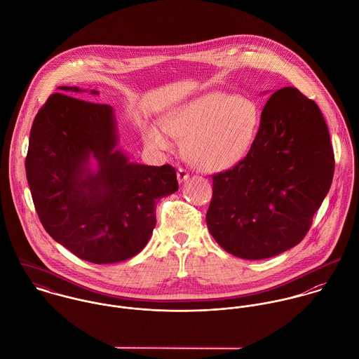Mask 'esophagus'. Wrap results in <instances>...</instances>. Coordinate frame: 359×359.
<instances>
[{"mask_svg":"<svg viewBox=\"0 0 359 359\" xmlns=\"http://www.w3.org/2000/svg\"><path fill=\"white\" fill-rule=\"evenodd\" d=\"M177 178H178V182L182 184V182H185V181L189 178V172H188L185 168L180 167V168L177 170Z\"/></svg>","mask_w":359,"mask_h":359,"instance_id":"34e87169","label":"esophagus"}]
</instances>
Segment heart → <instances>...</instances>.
Returning <instances> with one entry per match:
<instances>
[{
    "label": "heart",
    "mask_w": 359,
    "mask_h": 359,
    "mask_svg": "<svg viewBox=\"0 0 359 359\" xmlns=\"http://www.w3.org/2000/svg\"><path fill=\"white\" fill-rule=\"evenodd\" d=\"M261 114L257 103L226 93H208L181 103L161 118V127H145V141L157 149H170L168 135L184 140V152L192 165L205 172L232 168L256 141Z\"/></svg>",
    "instance_id": "heart-1"
}]
</instances>
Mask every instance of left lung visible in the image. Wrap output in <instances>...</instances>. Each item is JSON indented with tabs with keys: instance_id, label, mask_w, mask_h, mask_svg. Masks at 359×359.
Masks as SVG:
<instances>
[{
	"instance_id": "1",
	"label": "left lung",
	"mask_w": 359,
	"mask_h": 359,
	"mask_svg": "<svg viewBox=\"0 0 359 359\" xmlns=\"http://www.w3.org/2000/svg\"><path fill=\"white\" fill-rule=\"evenodd\" d=\"M333 172L334 154L318 104L297 88H280L262 109L249 154L211 175L208 231L232 256H278L307 235Z\"/></svg>"
}]
</instances>
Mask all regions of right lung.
Wrapping results in <instances>:
<instances>
[{
	"instance_id": "right-lung-1",
	"label": "right lung",
	"mask_w": 359,
	"mask_h": 359,
	"mask_svg": "<svg viewBox=\"0 0 359 359\" xmlns=\"http://www.w3.org/2000/svg\"><path fill=\"white\" fill-rule=\"evenodd\" d=\"M59 90L36 114L25 163L39 218L81 259H128L147 246L158 199L178 191L175 168L128 161L116 149L113 107L63 94L86 91L79 87ZM91 155L97 172L88 165Z\"/></svg>"
}]
</instances>
